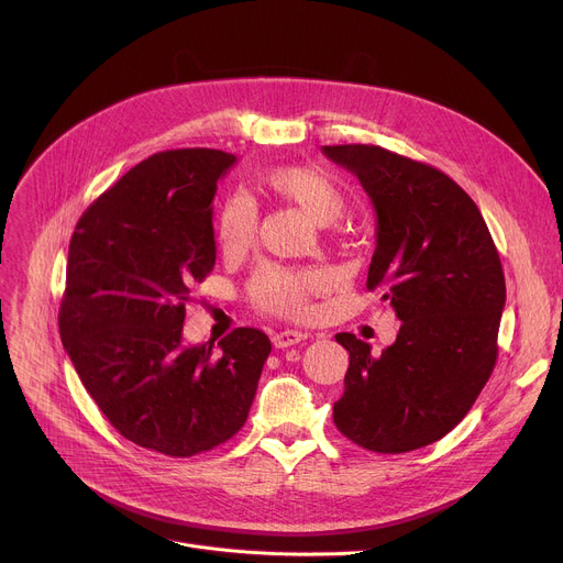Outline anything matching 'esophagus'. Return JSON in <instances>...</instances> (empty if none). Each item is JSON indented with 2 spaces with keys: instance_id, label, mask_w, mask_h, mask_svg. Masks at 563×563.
I'll use <instances>...</instances> for the list:
<instances>
[{
  "instance_id": "obj_1",
  "label": "esophagus",
  "mask_w": 563,
  "mask_h": 563,
  "mask_svg": "<svg viewBox=\"0 0 563 563\" xmlns=\"http://www.w3.org/2000/svg\"><path fill=\"white\" fill-rule=\"evenodd\" d=\"M307 339V334H302V332H298V330H283V332H278L276 336H274V345L278 347V350H285V347H291V345H296V343H300V341H305Z\"/></svg>"
}]
</instances>
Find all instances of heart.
Wrapping results in <instances>:
<instances>
[{
	"label": "heart",
	"instance_id": "1",
	"mask_svg": "<svg viewBox=\"0 0 563 563\" xmlns=\"http://www.w3.org/2000/svg\"><path fill=\"white\" fill-rule=\"evenodd\" d=\"M263 185L300 207L316 224L328 227L343 218L347 198L339 183L325 172L287 165L269 169L263 176ZM258 231V209L245 194L231 196L218 218V240L224 256H240L254 243ZM325 278L316 272H289L267 265L256 272L250 283L252 302L269 313L300 318L309 309V300L323 291Z\"/></svg>",
	"mask_w": 563,
	"mask_h": 563
}]
</instances>
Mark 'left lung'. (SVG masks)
<instances>
[{"mask_svg": "<svg viewBox=\"0 0 563 563\" xmlns=\"http://www.w3.org/2000/svg\"><path fill=\"white\" fill-rule=\"evenodd\" d=\"M376 211L367 289L394 307L396 341L374 356L354 334L336 428L356 445L400 454L456 428L497 363L506 278L488 224L443 172L372 144L323 146Z\"/></svg>", "mask_w": 563, "mask_h": 563, "instance_id": "obj_1", "label": "left lung"}]
</instances>
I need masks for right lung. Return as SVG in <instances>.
<instances>
[{
  "mask_svg": "<svg viewBox=\"0 0 563 563\" xmlns=\"http://www.w3.org/2000/svg\"><path fill=\"white\" fill-rule=\"evenodd\" d=\"M235 155L155 153L77 220L66 263L59 336L111 426L167 456L213 450L245 426L265 332L238 328L218 347L185 345L191 287L216 265L213 196Z\"/></svg>",
  "mask_w": 563,
  "mask_h": 563,
  "instance_id": "1",
  "label": "right lung"
}]
</instances>
